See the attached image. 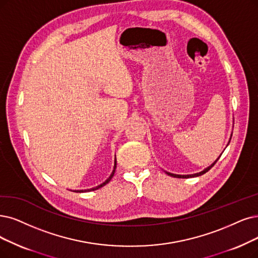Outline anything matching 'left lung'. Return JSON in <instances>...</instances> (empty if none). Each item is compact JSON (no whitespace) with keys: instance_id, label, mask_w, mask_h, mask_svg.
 <instances>
[{"instance_id":"left-lung-1","label":"left lung","mask_w":258,"mask_h":258,"mask_svg":"<svg viewBox=\"0 0 258 258\" xmlns=\"http://www.w3.org/2000/svg\"><path fill=\"white\" fill-rule=\"evenodd\" d=\"M220 156H221V154H220ZM219 160V158L217 159V160H216L212 165H211V166H209L208 168H205L204 170H202V171H200V172H197V173H194V174H174V173H170V172H167L166 171V173L168 174V176H170V177H174V178H183V179H186V178H194V177H199V176H201V174H203V173H205V172H208L213 166H214V165L216 164V162H217Z\"/></svg>"}]
</instances>
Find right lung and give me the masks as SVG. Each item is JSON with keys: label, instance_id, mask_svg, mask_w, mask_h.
Returning <instances> with one entry per match:
<instances>
[{"label": "right lung", "instance_id": "obj_1", "mask_svg": "<svg viewBox=\"0 0 258 258\" xmlns=\"http://www.w3.org/2000/svg\"><path fill=\"white\" fill-rule=\"evenodd\" d=\"M115 168H116V160H115V162H114V169H113V171H112V173H111V176L104 182V183H101L100 185H98V186H96V187H93V188H90V189H81V190H73V191H76V192H85V191H91V190H96V189H98V188H100V187H102L104 186V185H106L107 183H109L110 182V180L112 179V177L114 176V172H115Z\"/></svg>", "mask_w": 258, "mask_h": 258}]
</instances>
